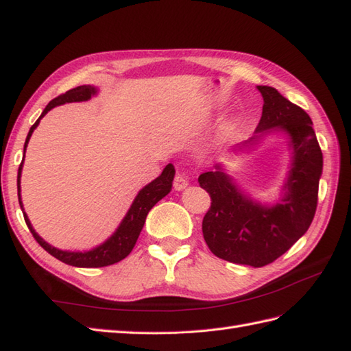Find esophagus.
I'll list each match as a JSON object with an SVG mask.
<instances>
[{"label": "esophagus", "instance_id": "obj_1", "mask_svg": "<svg viewBox=\"0 0 351 351\" xmlns=\"http://www.w3.org/2000/svg\"><path fill=\"white\" fill-rule=\"evenodd\" d=\"M187 185H189V180H187V178H185L184 175L178 173V175L175 176V180H173V189H175L176 191L184 190L185 187H187Z\"/></svg>", "mask_w": 351, "mask_h": 351}]
</instances>
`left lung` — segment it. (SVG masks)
Returning <instances> with one entry per match:
<instances>
[{
	"label": "left lung",
	"mask_w": 351,
	"mask_h": 351,
	"mask_svg": "<svg viewBox=\"0 0 351 351\" xmlns=\"http://www.w3.org/2000/svg\"><path fill=\"white\" fill-rule=\"evenodd\" d=\"M256 88L264 99L263 116L255 136L232 147V152H249L271 132L285 134L291 164L280 199L268 205L250 197L220 162L199 176V185L211 196V208L202 221L210 250L229 263L264 267L283 255L314 220L323 154L306 111L273 87Z\"/></svg>",
	"instance_id": "1"
}]
</instances>
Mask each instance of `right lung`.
<instances>
[{
  "label": "right lung",
  "mask_w": 351,
  "mask_h": 351,
  "mask_svg": "<svg viewBox=\"0 0 351 351\" xmlns=\"http://www.w3.org/2000/svg\"><path fill=\"white\" fill-rule=\"evenodd\" d=\"M96 93H98V88L93 86H78L75 88H72V90H68L66 93L52 99L42 111L40 117L37 119L34 125L28 131V136L25 138V145H24V158H25V151H27L29 137H32L33 131L37 128V125H39L40 119L47 114L49 110H52L57 106H63V104H66V102L88 101ZM22 164H24V160H22L19 170H18V199H19L21 210H22V213H24V219H25L29 232L33 234L34 240L39 243L42 247L49 253V255H52L58 261H62V263L68 264V265L83 267V268L107 267L111 264H116V263H119V261H122L123 258L128 256L131 250L134 249V245H136V243H137V238L141 232V229H143L147 213L152 210V206L156 202H160L164 196L169 195L171 190V182H173V178H175V167L171 166V164H167L166 169L162 170V173L156 178V180L149 182L138 191V195L136 196V199H134V202L131 204L128 213H126L123 220L121 221V225L117 226L113 235L107 238V240L102 244L96 245V247H93L90 250L71 252V250H60V249L54 247V245L48 244L39 234L36 232L34 228L32 226V223H29V219L24 211V205H22V200H21Z\"/></svg>",
  "instance_id": "obj_1"
}]
</instances>
